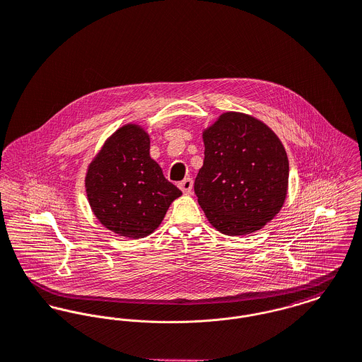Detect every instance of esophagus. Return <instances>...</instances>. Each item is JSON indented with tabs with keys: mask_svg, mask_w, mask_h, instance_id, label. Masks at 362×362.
<instances>
[{
	"mask_svg": "<svg viewBox=\"0 0 362 362\" xmlns=\"http://www.w3.org/2000/svg\"><path fill=\"white\" fill-rule=\"evenodd\" d=\"M179 189H180L185 194H190V193H192V189H193V180H192L190 177L183 179V180L179 183Z\"/></svg>",
	"mask_w": 362,
	"mask_h": 362,
	"instance_id": "1",
	"label": "esophagus"
}]
</instances>
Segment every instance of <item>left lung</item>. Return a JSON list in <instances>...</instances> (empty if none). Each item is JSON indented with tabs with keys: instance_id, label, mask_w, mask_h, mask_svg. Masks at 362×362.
Here are the masks:
<instances>
[{
	"instance_id": "obj_1",
	"label": "left lung",
	"mask_w": 362,
	"mask_h": 362,
	"mask_svg": "<svg viewBox=\"0 0 362 362\" xmlns=\"http://www.w3.org/2000/svg\"><path fill=\"white\" fill-rule=\"evenodd\" d=\"M202 140L194 193L209 223L228 236L262 229L287 196L288 160L279 137L264 122L229 111L204 129Z\"/></svg>"
}]
</instances>
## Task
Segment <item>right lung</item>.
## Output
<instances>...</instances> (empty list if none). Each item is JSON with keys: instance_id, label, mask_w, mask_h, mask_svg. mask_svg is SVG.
<instances>
[{"instance_id": "1", "label": "right lung", "mask_w": 362, "mask_h": 362, "mask_svg": "<svg viewBox=\"0 0 362 362\" xmlns=\"http://www.w3.org/2000/svg\"><path fill=\"white\" fill-rule=\"evenodd\" d=\"M90 208L108 230L129 239L151 235L182 192L150 157V134L136 123L114 132L84 179Z\"/></svg>"}]
</instances>
